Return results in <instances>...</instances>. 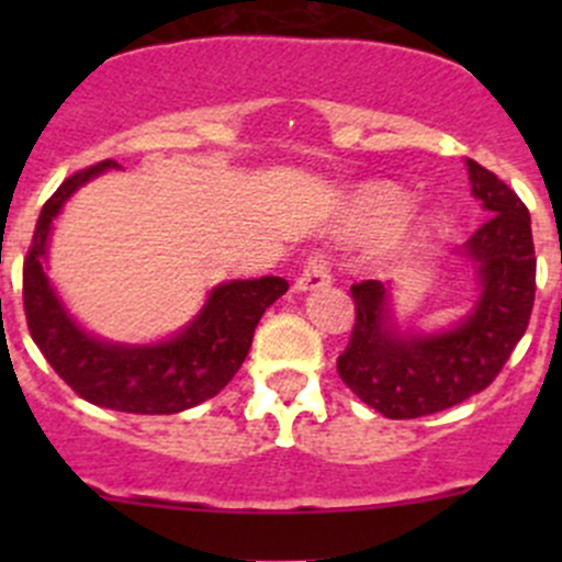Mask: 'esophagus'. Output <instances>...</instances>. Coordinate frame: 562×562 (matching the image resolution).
I'll use <instances>...</instances> for the list:
<instances>
[{"label": "esophagus", "mask_w": 562, "mask_h": 562, "mask_svg": "<svg viewBox=\"0 0 562 562\" xmlns=\"http://www.w3.org/2000/svg\"><path fill=\"white\" fill-rule=\"evenodd\" d=\"M331 282V269L323 252H313L302 266V274L296 277V291H313V288H323Z\"/></svg>", "instance_id": "34e87169"}]
</instances>
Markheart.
I'll list each match as a JSON object with an SVG mask.
<instances>
[{"label": "heart", "mask_w": 562, "mask_h": 562, "mask_svg": "<svg viewBox=\"0 0 562 562\" xmlns=\"http://www.w3.org/2000/svg\"><path fill=\"white\" fill-rule=\"evenodd\" d=\"M400 206L402 201L394 192H375V195H370L364 201V217L372 220V223H383V220L394 217L400 212Z\"/></svg>", "instance_id": "1"}]
</instances>
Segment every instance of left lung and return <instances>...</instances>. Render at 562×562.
I'll use <instances>...</instances> for the list:
<instances>
[{"mask_svg":"<svg viewBox=\"0 0 562 562\" xmlns=\"http://www.w3.org/2000/svg\"><path fill=\"white\" fill-rule=\"evenodd\" d=\"M473 195L486 223L470 236L481 296L457 328L429 337H400L386 321V285L353 282L356 321L337 359L342 383L386 418H418L479 394L501 375L522 339L536 302V247L530 212L503 179L468 160Z\"/></svg>","mask_w":562,"mask_h":562,"instance_id":"obj_1","label":"left lung"}]
</instances>
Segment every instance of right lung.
<instances>
[{"label": "right lung", "mask_w": 562, "mask_h": 562, "mask_svg": "<svg viewBox=\"0 0 562 562\" xmlns=\"http://www.w3.org/2000/svg\"><path fill=\"white\" fill-rule=\"evenodd\" d=\"M119 162L103 160L67 176L43 203L24 258V313L32 339L56 375L92 405L140 416H168L212 400L245 364L255 326L288 291L282 277L236 280L214 288L190 328L155 348H122L83 334L43 274L45 241L61 203L92 176Z\"/></svg>", "instance_id": "obj_1"}]
</instances>
